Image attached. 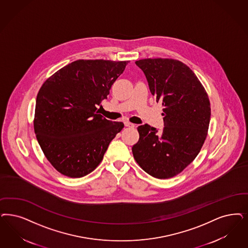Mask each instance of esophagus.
I'll return each mask as SVG.
<instances>
[{"mask_svg":"<svg viewBox=\"0 0 248 248\" xmlns=\"http://www.w3.org/2000/svg\"><path fill=\"white\" fill-rule=\"evenodd\" d=\"M124 125H125V126H127V127H135V125H136V124H134L130 123L128 121H125V122H124Z\"/></svg>","mask_w":248,"mask_h":248,"instance_id":"1","label":"esophagus"}]
</instances>
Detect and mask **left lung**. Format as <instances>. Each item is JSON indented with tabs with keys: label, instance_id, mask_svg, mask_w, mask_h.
Listing matches in <instances>:
<instances>
[{
	"label": "left lung",
	"instance_id": "1",
	"mask_svg": "<svg viewBox=\"0 0 248 248\" xmlns=\"http://www.w3.org/2000/svg\"><path fill=\"white\" fill-rule=\"evenodd\" d=\"M145 73L150 92L162 104L161 132L144 124L132 152L150 176L165 180L184 170L200 153L208 134L211 103L194 72L180 60L145 59L136 61Z\"/></svg>",
	"mask_w": 248,
	"mask_h": 248
}]
</instances>
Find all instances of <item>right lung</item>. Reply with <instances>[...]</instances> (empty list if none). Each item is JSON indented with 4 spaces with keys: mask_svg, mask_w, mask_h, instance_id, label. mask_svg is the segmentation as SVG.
<instances>
[{
    "mask_svg": "<svg viewBox=\"0 0 248 248\" xmlns=\"http://www.w3.org/2000/svg\"><path fill=\"white\" fill-rule=\"evenodd\" d=\"M128 61L78 60L41 86L34 110V134L46 159L64 176L81 178L102 162L124 124L99 113L111 85Z\"/></svg>",
    "mask_w": 248,
    "mask_h": 248,
    "instance_id": "obj_1",
    "label": "right lung"
}]
</instances>
